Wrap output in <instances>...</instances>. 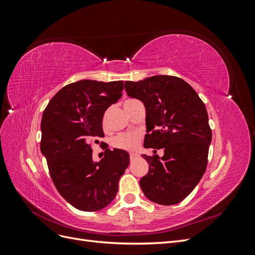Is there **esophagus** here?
Masks as SVG:
<instances>
[{"label":"esophagus","mask_w":255,"mask_h":255,"mask_svg":"<svg viewBox=\"0 0 255 255\" xmlns=\"http://www.w3.org/2000/svg\"><path fill=\"white\" fill-rule=\"evenodd\" d=\"M138 157V155L136 153H129V159L130 160H134V159H136Z\"/></svg>","instance_id":"esophagus-1"}]
</instances>
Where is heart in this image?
Instances as JSON below:
<instances>
[{"label":"heart","mask_w":255,"mask_h":255,"mask_svg":"<svg viewBox=\"0 0 255 255\" xmlns=\"http://www.w3.org/2000/svg\"><path fill=\"white\" fill-rule=\"evenodd\" d=\"M134 101V100H128L126 102V104ZM125 104V105H126ZM105 123V119H104ZM140 140V133L138 132H129V133H123L118 136H116L113 139V145L115 148L122 149V150H134L138 145V142Z\"/></svg>","instance_id":"obj_1"}]
</instances>
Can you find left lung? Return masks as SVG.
I'll return each instance as SVG.
<instances>
[{
  "label": "left lung",
  "mask_w": 255,
  "mask_h": 255,
  "mask_svg": "<svg viewBox=\"0 0 255 255\" xmlns=\"http://www.w3.org/2000/svg\"><path fill=\"white\" fill-rule=\"evenodd\" d=\"M125 88L128 97L144 105L143 146L164 149L161 157L141 155L149 164L139 181L143 194L157 204L179 203L194 190L207 166L212 129L205 105L195 89L176 76L127 81Z\"/></svg>",
  "instance_id": "obj_1"
}]
</instances>
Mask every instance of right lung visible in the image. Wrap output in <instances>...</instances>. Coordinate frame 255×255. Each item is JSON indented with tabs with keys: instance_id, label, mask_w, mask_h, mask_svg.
I'll return each instance as SVG.
<instances>
[{
	"instance_id": "add662e5",
	"label": "right lung",
	"mask_w": 255,
	"mask_h": 255,
	"mask_svg": "<svg viewBox=\"0 0 255 255\" xmlns=\"http://www.w3.org/2000/svg\"><path fill=\"white\" fill-rule=\"evenodd\" d=\"M122 90V81L82 80L61 88L43 112L41 153L56 189L80 211L96 212L109 205L129 164L127 151L107 146L101 160L92 159L91 142L104 137V113Z\"/></svg>"
}]
</instances>
